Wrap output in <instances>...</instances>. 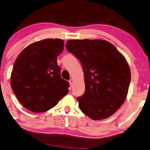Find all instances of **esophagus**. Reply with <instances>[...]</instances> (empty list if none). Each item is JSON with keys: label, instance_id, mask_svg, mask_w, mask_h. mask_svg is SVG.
I'll use <instances>...</instances> for the list:
<instances>
[{"label": "esophagus", "instance_id": "esophagus-1", "mask_svg": "<svg viewBox=\"0 0 150 150\" xmlns=\"http://www.w3.org/2000/svg\"><path fill=\"white\" fill-rule=\"evenodd\" d=\"M69 83H70V85L71 86H72L73 85V83H74V80H73V79H70V80H69Z\"/></svg>", "mask_w": 150, "mask_h": 150}]
</instances>
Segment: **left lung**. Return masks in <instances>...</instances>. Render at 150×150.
<instances>
[{
    "mask_svg": "<svg viewBox=\"0 0 150 150\" xmlns=\"http://www.w3.org/2000/svg\"><path fill=\"white\" fill-rule=\"evenodd\" d=\"M66 47L84 72L85 92L77 98L80 110L94 120L111 116L127 95L131 71L125 58L105 40H68Z\"/></svg>",
    "mask_w": 150,
    "mask_h": 150,
    "instance_id": "1",
    "label": "left lung"
}]
</instances>
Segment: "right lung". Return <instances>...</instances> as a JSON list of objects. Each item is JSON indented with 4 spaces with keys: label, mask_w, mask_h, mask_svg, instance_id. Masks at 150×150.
<instances>
[{
    "label": "right lung",
    "mask_w": 150,
    "mask_h": 150,
    "mask_svg": "<svg viewBox=\"0 0 150 150\" xmlns=\"http://www.w3.org/2000/svg\"><path fill=\"white\" fill-rule=\"evenodd\" d=\"M60 39L31 43L16 59L11 76V88L25 108L45 112L68 93L69 82L61 77L57 57L64 50Z\"/></svg>",
    "instance_id": "obj_1"
}]
</instances>
